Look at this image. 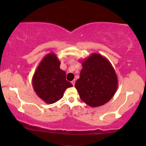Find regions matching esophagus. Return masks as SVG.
Listing matches in <instances>:
<instances>
[{"mask_svg":"<svg viewBox=\"0 0 146 146\" xmlns=\"http://www.w3.org/2000/svg\"><path fill=\"white\" fill-rule=\"evenodd\" d=\"M75 82H76L75 80H73L71 82V83H72V85H73V86H74V84H75Z\"/></svg>","mask_w":146,"mask_h":146,"instance_id":"obj_1","label":"esophagus"}]
</instances>
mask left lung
Instances as JSON below:
<instances>
[{
	"label": "left lung",
	"mask_w": 146,
	"mask_h": 146,
	"mask_svg": "<svg viewBox=\"0 0 146 146\" xmlns=\"http://www.w3.org/2000/svg\"><path fill=\"white\" fill-rule=\"evenodd\" d=\"M82 68L75 87L80 98L90 107L103 106L117 90L118 82L115 70L102 55L92 53L82 61Z\"/></svg>",
	"instance_id": "1"
}]
</instances>
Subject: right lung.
<instances>
[{
	"instance_id": "add662e5",
	"label": "right lung",
	"mask_w": 146,
	"mask_h": 146,
	"mask_svg": "<svg viewBox=\"0 0 146 146\" xmlns=\"http://www.w3.org/2000/svg\"><path fill=\"white\" fill-rule=\"evenodd\" d=\"M60 62L54 53L43 58L34 74L32 84L38 96L45 103L54 104L63 97L72 84L66 79V72L60 68Z\"/></svg>"
}]
</instances>
